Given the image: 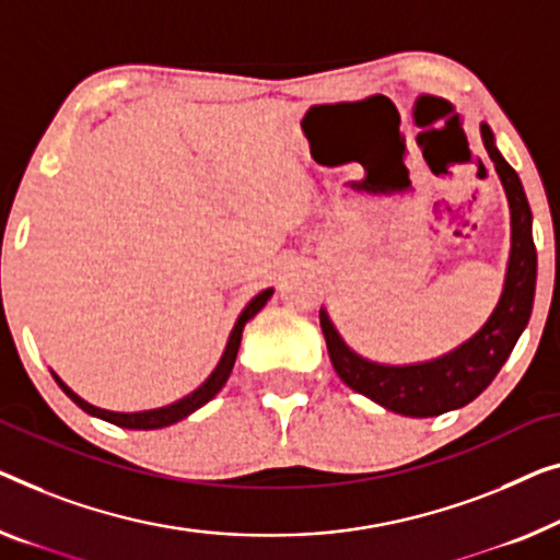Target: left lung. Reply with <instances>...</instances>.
I'll use <instances>...</instances> for the list:
<instances>
[{
  "instance_id": "8db88e82",
  "label": "left lung",
  "mask_w": 560,
  "mask_h": 560,
  "mask_svg": "<svg viewBox=\"0 0 560 560\" xmlns=\"http://www.w3.org/2000/svg\"><path fill=\"white\" fill-rule=\"evenodd\" d=\"M480 136L490 161L503 183L511 206V258H508L505 287L490 319L453 352L420 364H380L364 360L345 345L327 312H319V324L327 339L329 360L339 380L360 395L405 417H435L472 402L495 380L500 366L511 357L515 341L525 329L536 296L538 256L533 244V215L523 183L505 158L498 153L495 138L486 122Z\"/></svg>"
}]
</instances>
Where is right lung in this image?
I'll return each mask as SVG.
<instances>
[{"instance_id": "obj_1", "label": "right lung", "mask_w": 560, "mask_h": 560, "mask_svg": "<svg viewBox=\"0 0 560 560\" xmlns=\"http://www.w3.org/2000/svg\"><path fill=\"white\" fill-rule=\"evenodd\" d=\"M273 294V289H264L261 294H256L252 302L246 304L244 312H241V316L236 319V324H233V331L229 337V345L226 349H223V357L221 362L215 364V370L211 372V377H208L203 385H200L198 389L190 392V395H186L183 399H178V402L173 405H165V407H158V410H145V412H110V410H100V407L85 402V399L74 395V392L65 385V382L57 377V374L52 372V377L57 385L62 387V392L67 397L72 399L74 405L82 407L88 415L93 417H100V420L105 422H113L118 424V428H128V430H158V428H168V424L183 420V417H188L190 412H196L198 407H203L208 399H213L215 395H219L221 387L226 385L229 374L233 370V362H236V354H238V347H241V334H244V327L248 319H254V316L261 312L264 304L269 302Z\"/></svg>"}]
</instances>
